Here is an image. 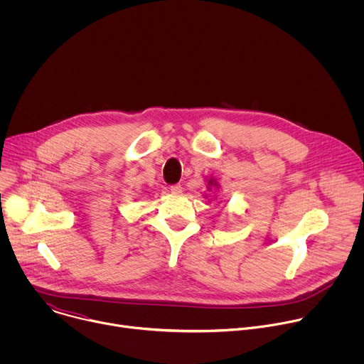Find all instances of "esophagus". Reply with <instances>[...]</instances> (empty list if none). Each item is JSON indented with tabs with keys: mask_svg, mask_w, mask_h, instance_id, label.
<instances>
[{
	"mask_svg": "<svg viewBox=\"0 0 364 364\" xmlns=\"http://www.w3.org/2000/svg\"><path fill=\"white\" fill-rule=\"evenodd\" d=\"M170 190H171L173 194H181L183 187H181V184H173V186L170 187Z\"/></svg>",
	"mask_w": 364,
	"mask_h": 364,
	"instance_id": "obj_1",
	"label": "esophagus"
}]
</instances>
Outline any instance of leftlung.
Wrapping results in <instances>:
<instances>
[{"instance_id": "8db88e82", "label": "left lung", "mask_w": 364, "mask_h": 364, "mask_svg": "<svg viewBox=\"0 0 364 364\" xmlns=\"http://www.w3.org/2000/svg\"><path fill=\"white\" fill-rule=\"evenodd\" d=\"M209 183H210V181H209Z\"/></svg>"}]
</instances>
